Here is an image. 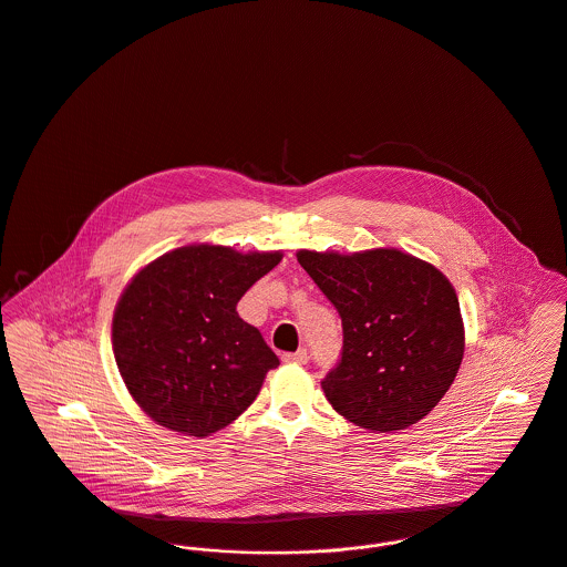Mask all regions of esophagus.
<instances>
[{
    "mask_svg": "<svg viewBox=\"0 0 567 567\" xmlns=\"http://www.w3.org/2000/svg\"><path fill=\"white\" fill-rule=\"evenodd\" d=\"M282 361L285 363H298V365H305L309 361V352L305 348H300L298 352H287L282 354Z\"/></svg>",
    "mask_w": 567,
    "mask_h": 567,
    "instance_id": "esophagus-1",
    "label": "esophagus"
}]
</instances>
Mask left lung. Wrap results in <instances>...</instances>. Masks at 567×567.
<instances>
[{"label":"left lung","instance_id":"obj_1","mask_svg":"<svg viewBox=\"0 0 567 567\" xmlns=\"http://www.w3.org/2000/svg\"><path fill=\"white\" fill-rule=\"evenodd\" d=\"M341 317L343 346L321 389L368 431H402L429 415L463 359L458 298L433 265L400 252H298Z\"/></svg>","mask_w":567,"mask_h":567}]
</instances>
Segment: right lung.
<instances>
[{
    "mask_svg": "<svg viewBox=\"0 0 567 567\" xmlns=\"http://www.w3.org/2000/svg\"><path fill=\"white\" fill-rule=\"evenodd\" d=\"M280 258L189 246L134 276L113 317V350L127 391L154 422L206 437L252 404L280 361L237 305Z\"/></svg>",
    "mask_w": 567,
    "mask_h": 567,
    "instance_id": "obj_1",
    "label": "right lung"
}]
</instances>
